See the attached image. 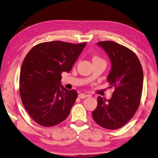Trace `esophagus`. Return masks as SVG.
Instances as JSON below:
<instances>
[{
	"label": "esophagus",
	"instance_id": "obj_1",
	"mask_svg": "<svg viewBox=\"0 0 158 158\" xmlns=\"http://www.w3.org/2000/svg\"><path fill=\"white\" fill-rule=\"evenodd\" d=\"M88 96V95H87V94H85V93H79V97L80 98H87Z\"/></svg>",
	"mask_w": 158,
	"mask_h": 158
}]
</instances>
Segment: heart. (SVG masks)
<instances>
[{
	"label": "heart",
	"instance_id": "obj_1",
	"mask_svg": "<svg viewBox=\"0 0 158 158\" xmlns=\"http://www.w3.org/2000/svg\"><path fill=\"white\" fill-rule=\"evenodd\" d=\"M99 57H96V56H95V57H93V59H98Z\"/></svg>",
	"mask_w": 158,
	"mask_h": 158
}]
</instances>
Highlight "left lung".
Here are the masks:
<instances>
[{"label": "left lung", "instance_id": "left-lung-1", "mask_svg": "<svg viewBox=\"0 0 158 158\" xmlns=\"http://www.w3.org/2000/svg\"><path fill=\"white\" fill-rule=\"evenodd\" d=\"M98 45L109 55L111 69L107 77L112 97H98V106L92 112L93 119L103 128H120L134 116L140 105L143 89V69L132 50L111 41H100Z\"/></svg>", "mask_w": 158, "mask_h": 158}]
</instances>
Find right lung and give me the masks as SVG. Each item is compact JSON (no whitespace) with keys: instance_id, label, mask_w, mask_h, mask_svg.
<instances>
[{"instance_id":"add662e5","label":"right lung","mask_w":158,"mask_h":158,"mask_svg":"<svg viewBox=\"0 0 158 158\" xmlns=\"http://www.w3.org/2000/svg\"><path fill=\"white\" fill-rule=\"evenodd\" d=\"M54 41L39 44L25 56L19 75V94L33 121L52 127L64 121L77 98L74 89L60 85L86 45Z\"/></svg>"}]
</instances>
